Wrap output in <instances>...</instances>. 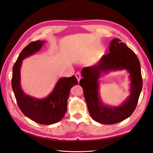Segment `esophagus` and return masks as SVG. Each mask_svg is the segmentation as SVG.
I'll use <instances>...</instances> for the list:
<instances>
[{"instance_id": "34e87169", "label": "esophagus", "mask_w": 153, "mask_h": 153, "mask_svg": "<svg viewBox=\"0 0 153 153\" xmlns=\"http://www.w3.org/2000/svg\"><path fill=\"white\" fill-rule=\"evenodd\" d=\"M75 76H76V78H77L78 82H79L80 80V79H81V75H80V74L79 73H76L75 74Z\"/></svg>"}]
</instances>
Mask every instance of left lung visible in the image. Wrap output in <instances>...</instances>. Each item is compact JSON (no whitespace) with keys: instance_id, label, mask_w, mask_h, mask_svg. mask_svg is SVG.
Here are the masks:
<instances>
[{"instance_id":"left-lung-1","label":"left lung","mask_w":153,"mask_h":153,"mask_svg":"<svg viewBox=\"0 0 153 153\" xmlns=\"http://www.w3.org/2000/svg\"><path fill=\"white\" fill-rule=\"evenodd\" d=\"M125 69L130 74V95L118 106L107 105L100 96L99 78L103 74ZM84 77L80 85L84 90L87 108L91 117L103 124H112L127 119L135 110L142 89V78L139 60L133 51L121 41H110L109 53L103 55L94 66L82 70Z\"/></svg>"}]
</instances>
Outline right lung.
Here are the masks:
<instances>
[{"label":"right lung","instance_id":"1","mask_svg":"<svg viewBox=\"0 0 153 153\" xmlns=\"http://www.w3.org/2000/svg\"><path fill=\"white\" fill-rule=\"evenodd\" d=\"M45 41H36L25 47L13 68L12 88L20 109L26 117L36 123L50 125L59 122L67 111V101L71 88L78 84L75 76L60 78L52 92L44 98H37L25 94L20 84V69L24 60L38 53Z\"/></svg>","mask_w":153,"mask_h":153}]
</instances>
